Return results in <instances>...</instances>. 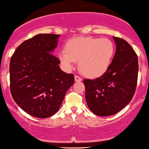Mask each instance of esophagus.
I'll return each instance as SVG.
<instances>
[{
	"label": "esophagus",
	"mask_w": 149,
	"mask_h": 149,
	"mask_svg": "<svg viewBox=\"0 0 149 149\" xmlns=\"http://www.w3.org/2000/svg\"><path fill=\"white\" fill-rule=\"evenodd\" d=\"M74 79H75V81H76V82H81V81L82 80V78H81L80 77L77 76V75H75V76H74Z\"/></svg>",
	"instance_id": "1"
}]
</instances>
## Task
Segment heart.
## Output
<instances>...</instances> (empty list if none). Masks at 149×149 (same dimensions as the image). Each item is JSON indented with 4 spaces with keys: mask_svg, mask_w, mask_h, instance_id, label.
Returning <instances> with one entry per match:
<instances>
[{
    "mask_svg": "<svg viewBox=\"0 0 149 149\" xmlns=\"http://www.w3.org/2000/svg\"><path fill=\"white\" fill-rule=\"evenodd\" d=\"M114 51V44L108 38L79 37L66 42L64 54H58V58L65 68L70 70L73 62H79L82 74L96 78L108 70Z\"/></svg>",
    "mask_w": 149,
    "mask_h": 149,
    "instance_id": "obj_1",
    "label": "heart"
}]
</instances>
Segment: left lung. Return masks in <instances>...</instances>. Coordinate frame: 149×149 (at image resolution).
<instances>
[{"label": "left lung", "instance_id": "1", "mask_svg": "<svg viewBox=\"0 0 149 149\" xmlns=\"http://www.w3.org/2000/svg\"><path fill=\"white\" fill-rule=\"evenodd\" d=\"M113 38L116 51L108 70L100 77L83 79L87 104L93 113L101 117L124 109L135 94L138 81L137 54L124 39Z\"/></svg>", "mask_w": 149, "mask_h": 149}]
</instances>
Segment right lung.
Masks as SVG:
<instances>
[{
    "mask_svg": "<svg viewBox=\"0 0 149 149\" xmlns=\"http://www.w3.org/2000/svg\"><path fill=\"white\" fill-rule=\"evenodd\" d=\"M59 35L38 34L20 44L10 61V89L13 99L29 115L51 117L58 111L73 74L59 68L60 61L52 52Z\"/></svg>",
    "mask_w": 149,
    "mask_h": 149,
    "instance_id": "1",
    "label": "right lung"
}]
</instances>
